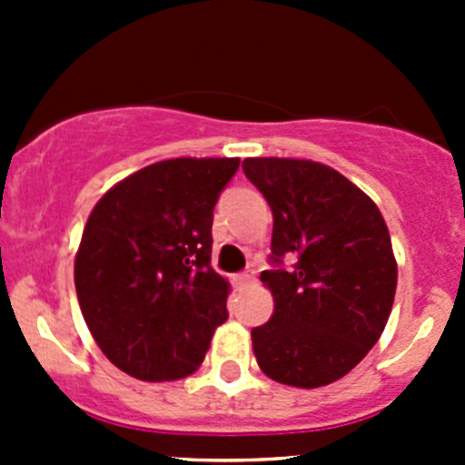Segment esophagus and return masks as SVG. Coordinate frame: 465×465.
<instances>
[{
    "label": "esophagus",
    "instance_id": "obj_1",
    "mask_svg": "<svg viewBox=\"0 0 465 465\" xmlns=\"http://www.w3.org/2000/svg\"><path fill=\"white\" fill-rule=\"evenodd\" d=\"M252 281H254V272H241V274L233 276V283H236L238 288H245Z\"/></svg>",
    "mask_w": 465,
    "mask_h": 465
}]
</instances>
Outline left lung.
Returning <instances> with one entry per match:
<instances>
[{
    "label": "left lung",
    "mask_w": 465,
    "mask_h": 465,
    "mask_svg": "<svg viewBox=\"0 0 465 465\" xmlns=\"http://www.w3.org/2000/svg\"><path fill=\"white\" fill-rule=\"evenodd\" d=\"M247 180L274 215L270 322L252 328L256 362L281 384L315 389L351 371L382 335L398 267L382 213L353 182L311 159L250 157ZM285 255L295 256L283 268Z\"/></svg>",
    "instance_id": "left-lung-1"
}]
</instances>
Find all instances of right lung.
Returning a JSON list of instances; mask_svg holds the SVG:
<instances>
[{
    "label": "right lung",
    "mask_w": 465,
    "mask_h": 465,
    "mask_svg": "<svg viewBox=\"0 0 465 465\" xmlns=\"http://www.w3.org/2000/svg\"><path fill=\"white\" fill-rule=\"evenodd\" d=\"M238 157H177L112 186L89 213L76 262L83 317L114 367L145 382L198 371L227 322L211 224Z\"/></svg>",
    "instance_id": "right-lung-1"
}]
</instances>
